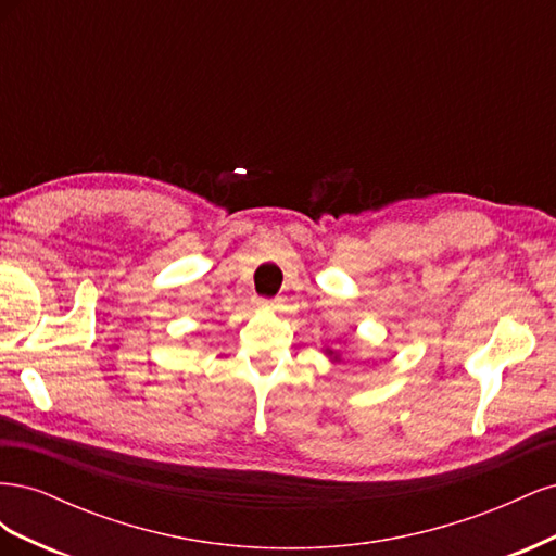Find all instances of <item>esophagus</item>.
Returning <instances> with one entry per match:
<instances>
[{
  "label": "esophagus",
  "instance_id": "34e87169",
  "mask_svg": "<svg viewBox=\"0 0 556 556\" xmlns=\"http://www.w3.org/2000/svg\"><path fill=\"white\" fill-rule=\"evenodd\" d=\"M257 308L262 311H278L280 299H257Z\"/></svg>",
  "mask_w": 556,
  "mask_h": 556
}]
</instances>
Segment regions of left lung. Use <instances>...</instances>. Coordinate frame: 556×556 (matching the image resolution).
<instances>
[{
    "mask_svg": "<svg viewBox=\"0 0 556 556\" xmlns=\"http://www.w3.org/2000/svg\"><path fill=\"white\" fill-rule=\"evenodd\" d=\"M323 352H325V355L329 357V362H343V359H341V357H343V355H341V350H333V348H329V345H327Z\"/></svg>",
    "mask_w": 556,
    "mask_h": 556,
    "instance_id": "obj_1",
    "label": "left lung"
}]
</instances>
